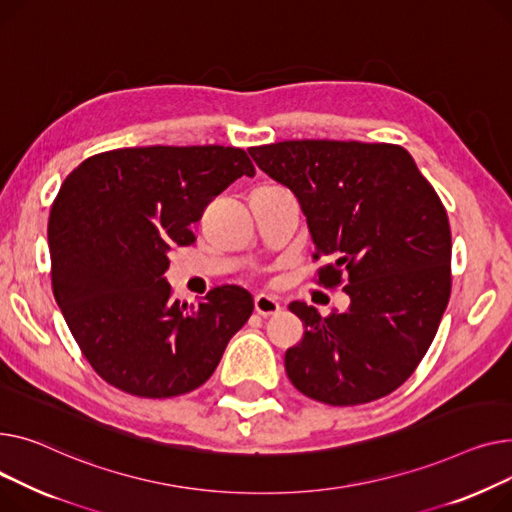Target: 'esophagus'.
Masks as SVG:
<instances>
[{
    "label": "esophagus",
    "instance_id": "obj_1",
    "mask_svg": "<svg viewBox=\"0 0 512 512\" xmlns=\"http://www.w3.org/2000/svg\"><path fill=\"white\" fill-rule=\"evenodd\" d=\"M281 302L277 297L273 295H266V293H258L254 297V310L260 314V316H277L281 312Z\"/></svg>",
    "mask_w": 512,
    "mask_h": 512
}]
</instances>
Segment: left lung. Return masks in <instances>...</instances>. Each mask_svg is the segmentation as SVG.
Returning a JSON list of instances; mask_svg holds the SVG:
<instances>
[{
  "mask_svg": "<svg viewBox=\"0 0 512 512\" xmlns=\"http://www.w3.org/2000/svg\"><path fill=\"white\" fill-rule=\"evenodd\" d=\"M302 206L324 287L351 304L322 318L293 302L304 339L285 353L293 386L326 405H362L399 388L432 345L450 297L446 210L397 144L285 140L248 148Z\"/></svg>",
  "mask_w": 512,
  "mask_h": 512,
  "instance_id": "1",
  "label": "left lung"
}]
</instances>
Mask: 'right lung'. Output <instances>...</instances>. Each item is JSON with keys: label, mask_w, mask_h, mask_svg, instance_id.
<instances>
[{"label": "right lung", "mask_w": 512, "mask_h": 512, "mask_svg": "<svg viewBox=\"0 0 512 512\" xmlns=\"http://www.w3.org/2000/svg\"><path fill=\"white\" fill-rule=\"evenodd\" d=\"M254 173L246 150L208 144L107 150L66 177L47 225L51 285L105 382L169 399L213 376L254 299L223 285L198 306L182 304L165 279L169 252L194 244L206 204Z\"/></svg>", "instance_id": "obj_1"}]
</instances>
